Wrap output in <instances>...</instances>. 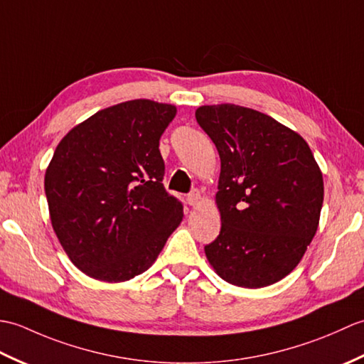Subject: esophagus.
Returning a JSON list of instances; mask_svg holds the SVG:
<instances>
[{
    "label": "esophagus",
    "instance_id": "1",
    "mask_svg": "<svg viewBox=\"0 0 364 364\" xmlns=\"http://www.w3.org/2000/svg\"><path fill=\"white\" fill-rule=\"evenodd\" d=\"M200 202H202V194H200L198 189H192L188 194V203L191 206H197Z\"/></svg>",
    "mask_w": 364,
    "mask_h": 364
}]
</instances>
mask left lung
I'll return each mask as SVG.
<instances>
[{"mask_svg": "<svg viewBox=\"0 0 364 364\" xmlns=\"http://www.w3.org/2000/svg\"><path fill=\"white\" fill-rule=\"evenodd\" d=\"M196 119L220 156V233L205 245L223 280L264 288L296 267L319 225L322 172L305 139L236 105L200 106Z\"/></svg>", "mask_w": 364, "mask_h": 364, "instance_id": "8db88e82", "label": "left lung"}]
</instances>
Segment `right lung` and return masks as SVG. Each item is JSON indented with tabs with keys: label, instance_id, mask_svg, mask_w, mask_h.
<instances>
[{
	"label": "right lung",
	"instance_id": "right-lung-1",
	"mask_svg": "<svg viewBox=\"0 0 364 364\" xmlns=\"http://www.w3.org/2000/svg\"><path fill=\"white\" fill-rule=\"evenodd\" d=\"M176 107L131 100L68 131L45 172L54 233L73 264L119 283L145 272L183 220L164 189L159 139Z\"/></svg>",
	"mask_w": 364,
	"mask_h": 364
}]
</instances>
